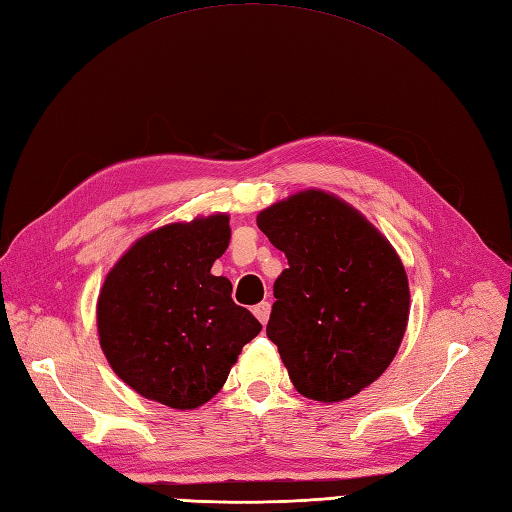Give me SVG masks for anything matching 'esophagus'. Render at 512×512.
Wrapping results in <instances>:
<instances>
[{
  "instance_id": "obj_1",
  "label": "esophagus",
  "mask_w": 512,
  "mask_h": 512,
  "mask_svg": "<svg viewBox=\"0 0 512 512\" xmlns=\"http://www.w3.org/2000/svg\"><path fill=\"white\" fill-rule=\"evenodd\" d=\"M269 313H271V304L269 302H260V304H256L254 306V315L258 317V322L260 324H267V320H269Z\"/></svg>"
}]
</instances>
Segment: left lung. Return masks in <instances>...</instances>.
Returning a JSON list of instances; mask_svg holds the SVG:
<instances>
[{"label": "left lung", "mask_w": 512, "mask_h": 512, "mask_svg": "<svg viewBox=\"0 0 512 512\" xmlns=\"http://www.w3.org/2000/svg\"><path fill=\"white\" fill-rule=\"evenodd\" d=\"M289 269L274 282L267 337L306 399L337 403L377 381L399 350L410 285L399 254L361 212L304 190L256 219Z\"/></svg>", "instance_id": "left-lung-1"}]
</instances>
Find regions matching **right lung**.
I'll use <instances>...</instances> for the list:
<instances>
[{
    "label": "right lung",
    "instance_id": "obj_1",
    "mask_svg": "<svg viewBox=\"0 0 512 512\" xmlns=\"http://www.w3.org/2000/svg\"><path fill=\"white\" fill-rule=\"evenodd\" d=\"M230 245V217L170 223L135 241L105 278L96 322L118 377L144 399L195 410L227 381L260 322L212 276Z\"/></svg>",
    "mask_w": 512,
    "mask_h": 512
}]
</instances>
